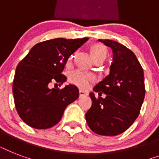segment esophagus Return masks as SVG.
Returning a JSON list of instances; mask_svg holds the SVG:
<instances>
[{
  "instance_id": "obj_1",
  "label": "esophagus",
  "mask_w": 159,
  "mask_h": 159,
  "mask_svg": "<svg viewBox=\"0 0 159 159\" xmlns=\"http://www.w3.org/2000/svg\"><path fill=\"white\" fill-rule=\"evenodd\" d=\"M86 96H87V92H84V91H82V90H80V91H79V97H80V98H81V97H86Z\"/></svg>"
}]
</instances>
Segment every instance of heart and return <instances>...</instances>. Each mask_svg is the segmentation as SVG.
<instances>
[{
	"label": "heart",
	"mask_w": 159,
	"mask_h": 159,
	"mask_svg": "<svg viewBox=\"0 0 159 159\" xmlns=\"http://www.w3.org/2000/svg\"><path fill=\"white\" fill-rule=\"evenodd\" d=\"M91 54H92L93 59L96 60H104L106 57V53H107V49H106V46L104 44L100 43H96L92 44L91 48ZM72 57H70L68 59V62H71L72 59ZM69 82L72 84L80 87V88H87L89 84L92 81H94V76L89 72H84V71H81V70H76L73 71L69 74Z\"/></svg>",
	"instance_id": "1"
}]
</instances>
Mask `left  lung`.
<instances>
[{
  "label": "left lung",
  "mask_w": 159,
  "mask_h": 159,
  "mask_svg": "<svg viewBox=\"0 0 159 159\" xmlns=\"http://www.w3.org/2000/svg\"><path fill=\"white\" fill-rule=\"evenodd\" d=\"M99 41L111 48L113 62L110 74L93 88L98 98L90 93L92 105L86 120L94 133L116 136L128 129L139 116L145 96L143 71L135 54L125 46L110 39Z\"/></svg>",
  "instance_id": "1"
}]
</instances>
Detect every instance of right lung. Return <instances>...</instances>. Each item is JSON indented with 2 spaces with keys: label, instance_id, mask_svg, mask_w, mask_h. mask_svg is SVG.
<instances>
[{
  "label": "right lung",
  "instance_id": "obj_1",
  "mask_svg": "<svg viewBox=\"0 0 159 159\" xmlns=\"http://www.w3.org/2000/svg\"><path fill=\"white\" fill-rule=\"evenodd\" d=\"M88 38H57L39 43L19 62L13 81L15 105L22 120L30 127L44 129L58 123L67 106L78 98L74 85L60 86L67 77L62 74L68 57Z\"/></svg>",
  "mask_w": 159,
  "mask_h": 159
}]
</instances>
